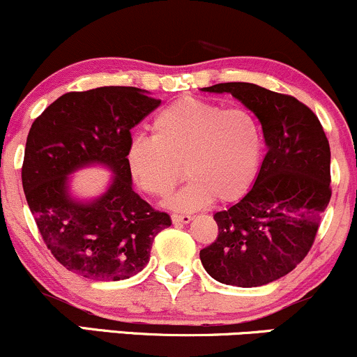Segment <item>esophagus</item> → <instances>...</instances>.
Wrapping results in <instances>:
<instances>
[{
	"mask_svg": "<svg viewBox=\"0 0 357 357\" xmlns=\"http://www.w3.org/2000/svg\"><path fill=\"white\" fill-rule=\"evenodd\" d=\"M190 220L192 215H188V213H174V215H172V222H174V224H188Z\"/></svg>",
	"mask_w": 357,
	"mask_h": 357,
	"instance_id": "esophagus-1",
	"label": "esophagus"
}]
</instances>
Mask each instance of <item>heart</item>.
I'll list each match as a JSON object with an SVG mask.
<instances>
[{"instance_id":"obj_1","label":"heart","mask_w":357,"mask_h":357,"mask_svg":"<svg viewBox=\"0 0 357 357\" xmlns=\"http://www.w3.org/2000/svg\"><path fill=\"white\" fill-rule=\"evenodd\" d=\"M152 138L135 137L127 149L128 170L142 190L163 199L183 178L190 183L170 207L190 211L213 199H241L252 185L264 152L261 123L245 108L183 96L152 120Z\"/></svg>"}]
</instances>
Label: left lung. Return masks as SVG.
Segmentation results:
<instances>
[{
  "label": "left lung",
  "instance_id": "1",
  "mask_svg": "<svg viewBox=\"0 0 357 357\" xmlns=\"http://www.w3.org/2000/svg\"><path fill=\"white\" fill-rule=\"evenodd\" d=\"M204 91L232 93L254 112L267 153L254 187L213 215L219 234L200 261L222 284L266 286L294 269L316 241L333 194L328 137L316 113L291 95L244 82Z\"/></svg>",
  "mask_w": 357,
  "mask_h": 357
}]
</instances>
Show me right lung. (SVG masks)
<instances>
[{
	"label": "right lung",
	"mask_w": 357,
	"mask_h": 357,
	"mask_svg": "<svg viewBox=\"0 0 357 357\" xmlns=\"http://www.w3.org/2000/svg\"><path fill=\"white\" fill-rule=\"evenodd\" d=\"M160 100L135 86L70 91L33 121L21 180L41 238L63 267L93 280H123L146 266L170 215L135 194L127 163L132 128ZM103 162L116 175L91 204L71 201L66 175Z\"/></svg>",
	"instance_id": "obj_1"
}]
</instances>
